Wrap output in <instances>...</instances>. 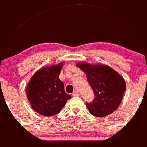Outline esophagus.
Listing matches in <instances>:
<instances>
[{"label": "esophagus", "instance_id": "obj_1", "mask_svg": "<svg viewBox=\"0 0 147 147\" xmlns=\"http://www.w3.org/2000/svg\"><path fill=\"white\" fill-rule=\"evenodd\" d=\"M72 95H73V96H79V93H78L77 90H75V91L72 93Z\"/></svg>", "mask_w": 147, "mask_h": 147}]
</instances>
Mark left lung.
Here are the masks:
<instances>
[{
  "mask_svg": "<svg viewBox=\"0 0 147 147\" xmlns=\"http://www.w3.org/2000/svg\"><path fill=\"white\" fill-rule=\"evenodd\" d=\"M76 66L86 73L94 93V100L86 103L90 114L96 117H106L115 111L126 89L122 76L106 65L78 63Z\"/></svg>",
  "mask_w": 147,
  "mask_h": 147,
  "instance_id": "8db88e82",
  "label": "left lung"
}]
</instances>
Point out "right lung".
I'll return each mask as SVG.
<instances>
[{
    "label": "right lung",
    "mask_w": 147,
    "mask_h": 147,
    "mask_svg": "<svg viewBox=\"0 0 147 147\" xmlns=\"http://www.w3.org/2000/svg\"><path fill=\"white\" fill-rule=\"evenodd\" d=\"M62 66L63 63H60L42 68L27 86V97L31 107L42 115H55L71 98L65 92L64 85L59 78Z\"/></svg>",
    "instance_id": "right-lung-1"
}]
</instances>
